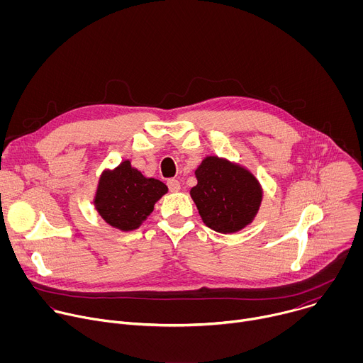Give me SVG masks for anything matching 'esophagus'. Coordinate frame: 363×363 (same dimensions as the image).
<instances>
[{"label":"esophagus","instance_id":"1","mask_svg":"<svg viewBox=\"0 0 363 363\" xmlns=\"http://www.w3.org/2000/svg\"><path fill=\"white\" fill-rule=\"evenodd\" d=\"M168 188H169L171 192H178V191H181V184L177 179H169L168 181Z\"/></svg>","mask_w":363,"mask_h":363}]
</instances>
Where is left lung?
Here are the masks:
<instances>
[{"label": "left lung", "mask_w": 363, "mask_h": 363, "mask_svg": "<svg viewBox=\"0 0 363 363\" xmlns=\"http://www.w3.org/2000/svg\"><path fill=\"white\" fill-rule=\"evenodd\" d=\"M189 194L206 227L233 234L250 225L260 210L263 186L245 167L217 155L205 157L195 169Z\"/></svg>", "instance_id": "left-lung-1"}]
</instances>
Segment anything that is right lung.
I'll return each instance as SVG.
<instances>
[{"instance_id":"right-lung-1","label":"right lung","mask_w":363,"mask_h":363,"mask_svg":"<svg viewBox=\"0 0 363 363\" xmlns=\"http://www.w3.org/2000/svg\"><path fill=\"white\" fill-rule=\"evenodd\" d=\"M167 192L168 186L162 181L145 177L125 160L116 168L100 174L93 205L106 224L129 233L147 220L155 203Z\"/></svg>"}]
</instances>
